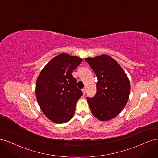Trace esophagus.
Here are the masks:
<instances>
[{"label": "esophagus", "mask_w": 158, "mask_h": 158, "mask_svg": "<svg viewBox=\"0 0 158 158\" xmlns=\"http://www.w3.org/2000/svg\"><path fill=\"white\" fill-rule=\"evenodd\" d=\"M82 92H83L84 95H85V88H83V89H82Z\"/></svg>", "instance_id": "1"}]
</instances>
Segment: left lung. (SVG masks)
<instances>
[{"label": "left lung", "mask_w": 158, "mask_h": 158, "mask_svg": "<svg viewBox=\"0 0 158 158\" xmlns=\"http://www.w3.org/2000/svg\"><path fill=\"white\" fill-rule=\"evenodd\" d=\"M97 76V93L87 98L93 115L100 121L117 117L125 107L130 94V82L117 62L107 55L85 59Z\"/></svg>", "instance_id": "8db88e82"}]
</instances>
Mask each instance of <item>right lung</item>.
Returning <instances> with one entry per match:
<instances>
[{
  "label": "right lung",
  "mask_w": 158,
  "mask_h": 158,
  "mask_svg": "<svg viewBox=\"0 0 158 158\" xmlns=\"http://www.w3.org/2000/svg\"><path fill=\"white\" fill-rule=\"evenodd\" d=\"M82 59L61 53L42 69L36 81L37 102L45 115L55 123H64L73 117L76 104L83 95L72 73Z\"/></svg>",
  "instance_id": "right-lung-1"
}]
</instances>
